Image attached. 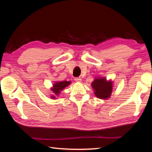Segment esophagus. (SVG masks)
<instances>
[{"label":"esophagus","instance_id":"34e87169","mask_svg":"<svg viewBox=\"0 0 152 152\" xmlns=\"http://www.w3.org/2000/svg\"><path fill=\"white\" fill-rule=\"evenodd\" d=\"M74 80H75V81L77 82H81L82 78H76L75 79H74Z\"/></svg>","mask_w":152,"mask_h":152}]
</instances>
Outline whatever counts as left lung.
<instances>
[{
    "label": "left lung",
    "mask_w": 152,
    "mask_h": 152,
    "mask_svg": "<svg viewBox=\"0 0 152 152\" xmlns=\"http://www.w3.org/2000/svg\"><path fill=\"white\" fill-rule=\"evenodd\" d=\"M113 82L104 77H96L91 83L95 95L98 99H107L110 97L113 89Z\"/></svg>",
    "instance_id": "left-lung-1"
}]
</instances>
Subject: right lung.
Instances as JSON below:
<instances>
[{
  "label": "right lung",
  "instance_id": "obj_1",
  "mask_svg": "<svg viewBox=\"0 0 152 152\" xmlns=\"http://www.w3.org/2000/svg\"><path fill=\"white\" fill-rule=\"evenodd\" d=\"M71 83V82L70 81H66V80H63V81L60 82H56L54 83H53V86L51 88V91L53 92V94L51 95V99H56V96H59V93L61 91L66 88L67 86H69Z\"/></svg>",
  "mask_w": 152,
  "mask_h": 152
}]
</instances>
